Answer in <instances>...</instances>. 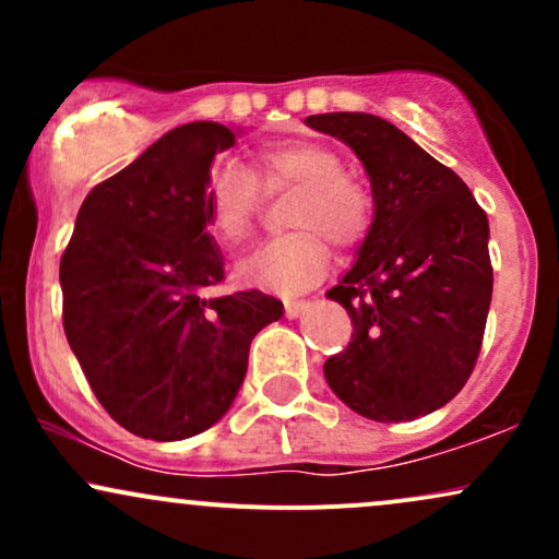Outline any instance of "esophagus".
I'll use <instances>...</instances> for the list:
<instances>
[{"instance_id": "1", "label": "esophagus", "mask_w": 559, "mask_h": 559, "mask_svg": "<svg viewBox=\"0 0 559 559\" xmlns=\"http://www.w3.org/2000/svg\"><path fill=\"white\" fill-rule=\"evenodd\" d=\"M310 310V301L307 299H292V301H286V318H301L305 316V312Z\"/></svg>"}]
</instances>
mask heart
Instances as JSON below:
<instances>
[{
    "mask_svg": "<svg viewBox=\"0 0 559 559\" xmlns=\"http://www.w3.org/2000/svg\"><path fill=\"white\" fill-rule=\"evenodd\" d=\"M260 180L265 189L299 186L294 197V234L262 243L239 265L247 284L278 294H297L329 271L331 247L325 236L349 247L368 234L373 221V199L360 183L344 176L336 152L318 141L294 139L273 144L254 155V173L241 163L217 165L207 181L210 228L228 243L249 239L260 210Z\"/></svg>",
    "mask_w": 559,
    "mask_h": 559,
    "instance_id": "heart-1",
    "label": "heart"
}]
</instances>
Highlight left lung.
<instances>
[{
	"label": "left lung",
	"mask_w": 559,
	"mask_h": 559,
	"mask_svg": "<svg viewBox=\"0 0 559 559\" xmlns=\"http://www.w3.org/2000/svg\"><path fill=\"white\" fill-rule=\"evenodd\" d=\"M305 123L360 157L373 194L355 265L325 294L355 325L325 360V381L368 420L423 418L457 396L478 360L493 286L489 221L463 178L389 120L325 112Z\"/></svg>",
	"instance_id": "left-lung-1"
}]
</instances>
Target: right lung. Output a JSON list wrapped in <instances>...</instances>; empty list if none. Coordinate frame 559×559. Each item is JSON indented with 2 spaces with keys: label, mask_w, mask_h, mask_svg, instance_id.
<instances>
[{
  "label": "right lung",
  "mask_w": 559,
  "mask_h": 559,
  "mask_svg": "<svg viewBox=\"0 0 559 559\" xmlns=\"http://www.w3.org/2000/svg\"><path fill=\"white\" fill-rule=\"evenodd\" d=\"M236 133L197 120L159 136L88 191L60 260L70 349L102 407L141 439L215 426L239 394L252 338L284 316L258 288L204 297L226 275L207 234L210 168Z\"/></svg>",
  "instance_id": "1"
}]
</instances>
